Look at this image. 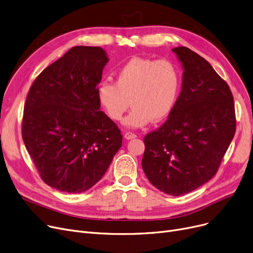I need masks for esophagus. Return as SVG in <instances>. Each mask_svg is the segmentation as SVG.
<instances>
[{
	"label": "esophagus",
	"instance_id": "obj_1",
	"mask_svg": "<svg viewBox=\"0 0 253 253\" xmlns=\"http://www.w3.org/2000/svg\"><path fill=\"white\" fill-rule=\"evenodd\" d=\"M124 137L126 139H132V138L136 137V134L133 133V132H130V131H127V132L124 134Z\"/></svg>",
	"mask_w": 253,
	"mask_h": 253
}]
</instances>
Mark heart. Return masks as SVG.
Listing matches in <instances>:
<instances>
[{
  "mask_svg": "<svg viewBox=\"0 0 253 253\" xmlns=\"http://www.w3.org/2000/svg\"><path fill=\"white\" fill-rule=\"evenodd\" d=\"M181 86V70L172 61L133 58L117 71L116 83L100 82L96 94L114 121L122 120L131 102L133 108L124 123L139 128L166 119L177 103Z\"/></svg>",
  "mask_w": 253,
  "mask_h": 253,
  "instance_id": "heart-1",
  "label": "heart"
}]
</instances>
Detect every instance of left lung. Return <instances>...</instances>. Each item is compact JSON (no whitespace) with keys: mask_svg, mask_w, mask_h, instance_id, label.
Masks as SVG:
<instances>
[{"mask_svg":"<svg viewBox=\"0 0 253 253\" xmlns=\"http://www.w3.org/2000/svg\"><path fill=\"white\" fill-rule=\"evenodd\" d=\"M184 68L169 117L144 137L141 167L152 185L179 196L218 171L236 132L234 97L207 60L188 47L172 49Z\"/></svg>","mask_w":253,"mask_h":253,"instance_id":"obj_1","label":"left lung"}]
</instances>
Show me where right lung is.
I'll use <instances>...</instances> for the list:
<instances>
[{
	"label": "right lung",
	"instance_id": "obj_1",
	"mask_svg": "<svg viewBox=\"0 0 253 253\" xmlns=\"http://www.w3.org/2000/svg\"><path fill=\"white\" fill-rule=\"evenodd\" d=\"M107 61L101 47L74 46L28 93L21 124L26 149L43 182L62 192L93 187L122 146L121 130L100 111L96 94Z\"/></svg>",
	"mask_w": 253,
	"mask_h": 253
}]
</instances>
